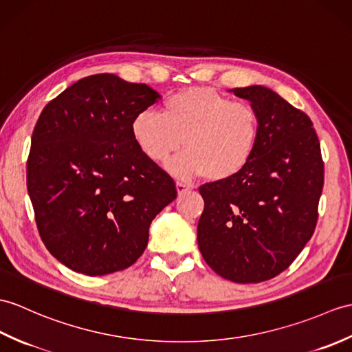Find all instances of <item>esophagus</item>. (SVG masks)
Segmentation results:
<instances>
[{
    "instance_id": "obj_1",
    "label": "esophagus",
    "mask_w": 352,
    "mask_h": 352,
    "mask_svg": "<svg viewBox=\"0 0 352 352\" xmlns=\"http://www.w3.org/2000/svg\"><path fill=\"white\" fill-rule=\"evenodd\" d=\"M175 187H177V193H178V196H182V195H184L187 190H189V186H187V184H183V183H177V184H175Z\"/></svg>"
}]
</instances>
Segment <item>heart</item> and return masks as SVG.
<instances>
[{
    "instance_id": "obj_1",
    "label": "heart",
    "mask_w": 352,
    "mask_h": 352,
    "mask_svg": "<svg viewBox=\"0 0 352 352\" xmlns=\"http://www.w3.org/2000/svg\"><path fill=\"white\" fill-rule=\"evenodd\" d=\"M130 132L154 163H165L183 141L186 151L168 165L174 177L190 182L206 175L210 182H226L241 174L255 156L259 120L249 103L190 87L170 96L162 113L139 111Z\"/></svg>"
}]
</instances>
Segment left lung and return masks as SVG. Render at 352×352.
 <instances>
[{
  "mask_svg": "<svg viewBox=\"0 0 352 352\" xmlns=\"http://www.w3.org/2000/svg\"><path fill=\"white\" fill-rule=\"evenodd\" d=\"M259 120V142L241 174L204 184L198 246L206 263L235 283L287 270L312 236L324 186L321 146L305 112L263 85L232 88Z\"/></svg>",
  "mask_w": 352,
  "mask_h": 352,
  "instance_id": "left-lung-1",
  "label": "left lung"
}]
</instances>
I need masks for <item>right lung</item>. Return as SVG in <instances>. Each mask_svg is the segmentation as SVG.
<instances>
[{
	"mask_svg": "<svg viewBox=\"0 0 352 352\" xmlns=\"http://www.w3.org/2000/svg\"><path fill=\"white\" fill-rule=\"evenodd\" d=\"M162 96L99 73L65 88L40 113L27 187L38 234L76 273L121 272L142 255L153 219L177 198L174 179L138 148L130 122Z\"/></svg>",
	"mask_w": 352,
	"mask_h": 352,
	"instance_id": "obj_1",
	"label": "right lung"
}]
</instances>
